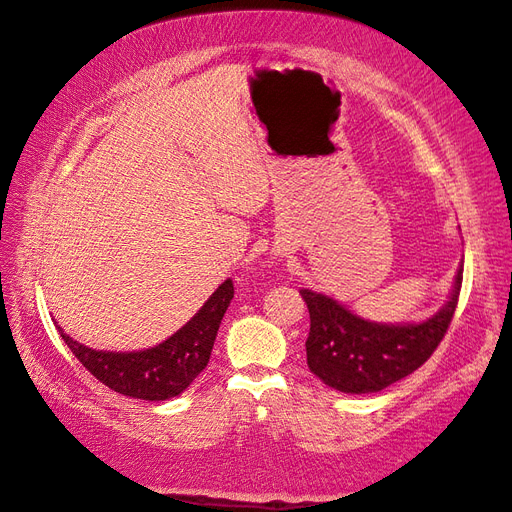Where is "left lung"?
Returning a JSON list of instances; mask_svg holds the SVG:
<instances>
[{
  "label": "left lung",
  "mask_w": 512,
  "mask_h": 512,
  "mask_svg": "<svg viewBox=\"0 0 512 512\" xmlns=\"http://www.w3.org/2000/svg\"><path fill=\"white\" fill-rule=\"evenodd\" d=\"M461 285L463 266L448 305L435 318L406 326L365 322L329 296L300 290L311 320L305 342L309 370L344 393L381 391L409 376L430 359L448 333Z\"/></svg>",
  "instance_id": "left-lung-1"
}]
</instances>
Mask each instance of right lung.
<instances>
[{
  "label": "right lung",
  "instance_id": "1",
  "mask_svg": "<svg viewBox=\"0 0 512 512\" xmlns=\"http://www.w3.org/2000/svg\"><path fill=\"white\" fill-rule=\"evenodd\" d=\"M231 298L233 283L227 279L183 329L164 344L140 352L90 350L64 335L60 326L58 331L77 361L112 391L151 402L168 400L179 396L205 370Z\"/></svg>",
  "mask_w": 512,
  "mask_h": 512
}]
</instances>
